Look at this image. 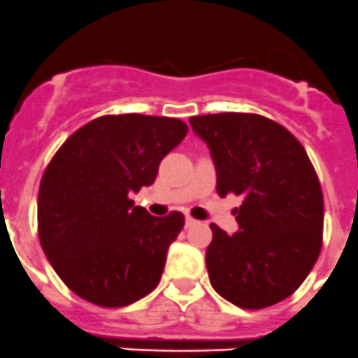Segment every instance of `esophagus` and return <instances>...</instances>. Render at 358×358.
<instances>
[{"label":"esophagus","instance_id":"esophagus-1","mask_svg":"<svg viewBox=\"0 0 358 358\" xmlns=\"http://www.w3.org/2000/svg\"><path fill=\"white\" fill-rule=\"evenodd\" d=\"M197 224V220H195L194 217H189V215H186V227H192Z\"/></svg>","mask_w":358,"mask_h":358}]
</instances>
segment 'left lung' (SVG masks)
<instances>
[{
  "label": "left lung",
  "instance_id": "obj_1",
  "mask_svg": "<svg viewBox=\"0 0 358 358\" xmlns=\"http://www.w3.org/2000/svg\"><path fill=\"white\" fill-rule=\"evenodd\" d=\"M217 169V194L240 195V229L211 224L210 281L224 299L248 310L283 301L301 285L322 245L324 202L305 148L283 125L251 113L192 116Z\"/></svg>",
  "mask_w": 358,
  "mask_h": 358
}]
</instances>
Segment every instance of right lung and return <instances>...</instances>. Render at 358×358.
Returning a JSON list of instances; mask_svg holds the SVG:
<instances>
[{"label":"right lung","instance_id":"add662e5","mask_svg":"<svg viewBox=\"0 0 358 358\" xmlns=\"http://www.w3.org/2000/svg\"><path fill=\"white\" fill-rule=\"evenodd\" d=\"M186 132L169 116L107 115L73 132L52 157L37 199L41 248L82 299L120 308L157 287L185 215L152 217L129 195L156 181L161 159Z\"/></svg>","mask_w":358,"mask_h":358}]
</instances>
